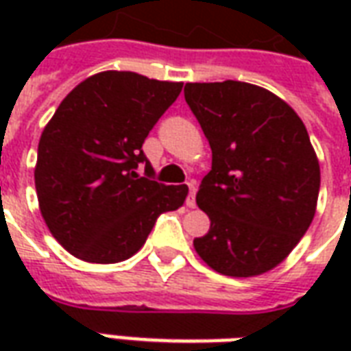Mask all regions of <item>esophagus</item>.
<instances>
[{"label":"esophagus","instance_id":"obj_1","mask_svg":"<svg viewBox=\"0 0 351 351\" xmlns=\"http://www.w3.org/2000/svg\"><path fill=\"white\" fill-rule=\"evenodd\" d=\"M188 188H190V193H188V199H186V205L193 208L195 206V193H197V186L195 182H190L188 184Z\"/></svg>","mask_w":351,"mask_h":351}]
</instances>
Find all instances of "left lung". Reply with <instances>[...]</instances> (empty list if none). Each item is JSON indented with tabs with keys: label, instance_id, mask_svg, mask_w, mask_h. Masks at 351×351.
I'll return each instance as SVG.
<instances>
[{
	"label": "left lung",
	"instance_id": "obj_1",
	"mask_svg": "<svg viewBox=\"0 0 351 351\" xmlns=\"http://www.w3.org/2000/svg\"><path fill=\"white\" fill-rule=\"evenodd\" d=\"M184 97L213 150L197 191L210 229L195 252L226 276L271 271L316 214L319 163L308 131L286 101L248 82H190Z\"/></svg>",
	"mask_w": 351,
	"mask_h": 351
}]
</instances>
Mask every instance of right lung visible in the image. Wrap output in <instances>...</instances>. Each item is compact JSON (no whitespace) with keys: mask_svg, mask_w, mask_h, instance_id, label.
I'll return each mask as SVG.
<instances>
[{"mask_svg":"<svg viewBox=\"0 0 351 351\" xmlns=\"http://www.w3.org/2000/svg\"><path fill=\"white\" fill-rule=\"evenodd\" d=\"M180 92L182 82L103 71L60 103L39 141L35 190L50 233L75 258H131L160 214L182 206L188 186L156 182L143 152L145 138Z\"/></svg>","mask_w":351,"mask_h":351,"instance_id":"obj_1","label":"right lung"}]
</instances>
